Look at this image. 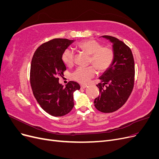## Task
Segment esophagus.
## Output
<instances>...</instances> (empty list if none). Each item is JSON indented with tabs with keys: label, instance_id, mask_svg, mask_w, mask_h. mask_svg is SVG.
<instances>
[{
	"label": "esophagus",
	"instance_id": "obj_1",
	"mask_svg": "<svg viewBox=\"0 0 159 159\" xmlns=\"http://www.w3.org/2000/svg\"><path fill=\"white\" fill-rule=\"evenodd\" d=\"M86 87H87V85H81V86H80L81 89H85Z\"/></svg>",
	"mask_w": 159,
	"mask_h": 159
}]
</instances>
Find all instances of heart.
<instances>
[{
	"mask_svg": "<svg viewBox=\"0 0 159 159\" xmlns=\"http://www.w3.org/2000/svg\"><path fill=\"white\" fill-rule=\"evenodd\" d=\"M77 47L86 54L90 55L89 63L93 66L86 68L79 67L71 74V78L80 84H85L93 78L96 69L99 72H104L112 66L114 51L107 46H103L102 43L95 40H87L79 42ZM62 61L67 66H71L74 63L75 52L71 48L66 49L62 54Z\"/></svg>",
	"mask_w": 159,
	"mask_h": 159,
	"instance_id": "1",
	"label": "heart"
}]
</instances>
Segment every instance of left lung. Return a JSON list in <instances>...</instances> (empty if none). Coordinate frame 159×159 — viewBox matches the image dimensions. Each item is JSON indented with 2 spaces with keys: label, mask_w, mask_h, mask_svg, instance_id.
Returning a JSON list of instances; mask_svg holds the SVG:
<instances>
[{
  "label": "left lung",
  "mask_w": 159,
  "mask_h": 159,
  "mask_svg": "<svg viewBox=\"0 0 159 159\" xmlns=\"http://www.w3.org/2000/svg\"><path fill=\"white\" fill-rule=\"evenodd\" d=\"M113 42L115 58L112 66L100 77L97 86L99 95L94 100L95 108L112 113L121 108L131 95L134 82V61L130 48L117 38L103 36Z\"/></svg>",
  "instance_id": "obj_1"
}]
</instances>
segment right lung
Segmentation results:
<instances>
[{"instance_id": "obj_1", "label": "right lung", "mask_w": 159, "mask_h": 159, "mask_svg": "<svg viewBox=\"0 0 159 159\" xmlns=\"http://www.w3.org/2000/svg\"><path fill=\"white\" fill-rule=\"evenodd\" d=\"M74 40L55 38L40 45L32 59L30 80L33 94L46 112L54 117H61L73 109V93L80 89L79 84L70 81L64 85L59 77L64 75L66 67L62 54Z\"/></svg>"}]
</instances>
